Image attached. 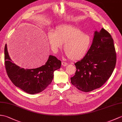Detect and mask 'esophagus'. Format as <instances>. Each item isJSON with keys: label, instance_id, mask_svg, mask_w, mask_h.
Masks as SVG:
<instances>
[{"label": "esophagus", "instance_id": "1", "mask_svg": "<svg viewBox=\"0 0 122 122\" xmlns=\"http://www.w3.org/2000/svg\"><path fill=\"white\" fill-rule=\"evenodd\" d=\"M68 65V63L65 62H62V66H66Z\"/></svg>", "mask_w": 122, "mask_h": 122}]
</instances>
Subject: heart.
<instances>
[{"label":"heart","instance_id":"obj_1","mask_svg":"<svg viewBox=\"0 0 122 122\" xmlns=\"http://www.w3.org/2000/svg\"><path fill=\"white\" fill-rule=\"evenodd\" d=\"M51 48L56 51L64 44L63 49L68 58L72 61L81 59L86 55L92 44V38L79 28L70 25H60L54 32L48 33Z\"/></svg>","mask_w":122,"mask_h":122}]
</instances>
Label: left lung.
Instances as JSON below:
<instances>
[{
  "label": "left lung",
  "mask_w": 122,
  "mask_h": 122,
  "mask_svg": "<svg viewBox=\"0 0 122 122\" xmlns=\"http://www.w3.org/2000/svg\"><path fill=\"white\" fill-rule=\"evenodd\" d=\"M116 54L112 36L102 28L94 32L92 44L86 55L75 63L76 70L71 83L83 92L102 86L114 70Z\"/></svg>",
  "instance_id": "obj_1"
}]
</instances>
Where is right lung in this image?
Here are the masks:
<instances>
[{"label": "right lung", "instance_id": "1", "mask_svg": "<svg viewBox=\"0 0 122 122\" xmlns=\"http://www.w3.org/2000/svg\"><path fill=\"white\" fill-rule=\"evenodd\" d=\"M5 64L8 76L15 86L30 94L46 89L52 81L54 71L60 68L61 62L56 56H49L45 65L32 69L21 68L13 62L5 46Z\"/></svg>", "mask_w": 122, "mask_h": 122}]
</instances>
